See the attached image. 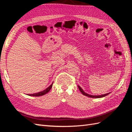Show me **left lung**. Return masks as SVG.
Returning <instances> with one entry per match:
<instances>
[{
	"label": "left lung",
	"instance_id": "left-lung-1",
	"mask_svg": "<svg viewBox=\"0 0 132 132\" xmlns=\"http://www.w3.org/2000/svg\"><path fill=\"white\" fill-rule=\"evenodd\" d=\"M78 87H79V90L80 91L81 93L84 95H85V96H86L89 97H92V98H101V97H105V96H107V95H109L110 94V93H107V94H104V95H89L88 94L86 93L85 92H84V91L81 89V87L80 86H78Z\"/></svg>",
	"mask_w": 132,
	"mask_h": 132
}]
</instances>
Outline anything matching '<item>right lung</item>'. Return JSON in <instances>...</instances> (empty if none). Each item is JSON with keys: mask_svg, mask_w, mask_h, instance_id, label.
Masks as SVG:
<instances>
[{"mask_svg": "<svg viewBox=\"0 0 132 132\" xmlns=\"http://www.w3.org/2000/svg\"><path fill=\"white\" fill-rule=\"evenodd\" d=\"M53 84V82H52V84L49 87H48L47 89H46L45 90H44L42 91L39 92V93H36V94H30L29 95L31 96H42V95H45L47 93H48V92L50 91V90L52 88V87Z\"/></svg>", "mask_w": 132, "mask_h": 132, "instance_id": "right-lung-1", "label": "right lung"}]
</instances>
